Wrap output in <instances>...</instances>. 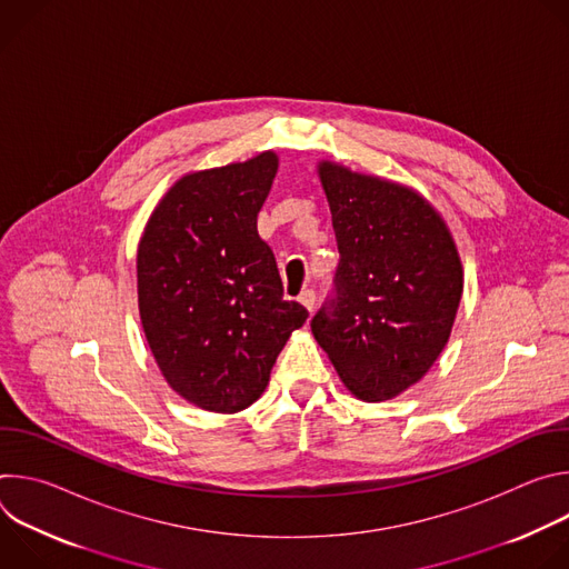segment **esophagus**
Masks as SVG:
<instances>
[{"label": "esophagus", "mask_w": 569, "mask_h": 569, "mask_svg": "<svg viewBox=\"0 0 569 569\" xmlns=\"http://www.w3.org/2000/svg\"><path fill=\"white\" fill-rule=\"evenodd\" d=\"M299 303H301L308 312H312V308H315V292H312V290H303V292L299 295Z\"/></svg>", "instance_id": "34e87169"}]
</instances>
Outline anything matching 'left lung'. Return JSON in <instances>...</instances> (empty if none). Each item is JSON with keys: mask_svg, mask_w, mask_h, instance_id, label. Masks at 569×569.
Wrapping results in <instances>:
<instances>
[{"mask_svg": "<svg viewBox=\"0 0 569 569\" xmlns=\"http://www.w3.org/2000/svg\"><path fill=\"white\" fill-rule=\"evenodd\" d=\"M340 250L336 295L310 329L347 389L367 402L419 382L448 345L463 270L439 211L415 189L317 167Z\"/></svg>", "mask_w": 569, "mask_h": 569, "instance_id": "obj_1", "label": "left lung"}]
</instances>
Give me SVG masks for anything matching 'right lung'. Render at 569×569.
<instances>
[{
  "mask_svg": "<svg viewBox=\"0 0 569 569\" xmlns=\"http://www.w3.org/2000/svg\"><path fill=\"white\" fill-rule=\"evenodd\" d=\"M277 169V152L266 150L180 178L139 240L148 347L171 389L207 412L250 408L308 317L283 299L274 254L257 231Z\"/></svg>",
  "mask_w": 569,
  "mask_h": 569,
  "instance_id": "add662e5",
  "label": "right lung"
}]
</instances>
